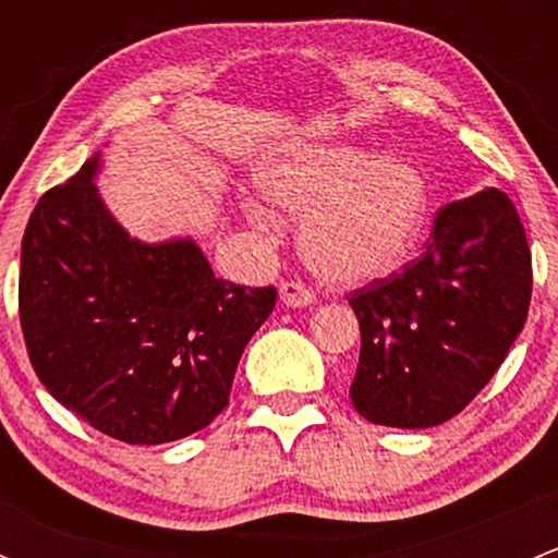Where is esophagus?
Wrapping results in <instances>:
<instances>
[{
    "mask_svg": "<svg viewBox=\"0 0 558 558\" xmlns=\"http://www.w3.org/2000/svg\"><path fill=\"white\" fill-rule=\"evenodd\" d=\"M280 300L289 307H307L315 300V294L302 280H283L280 283Z\"/></svg>",
    "mask_w": 558,
    "mask_h": 558,
    "instance_id": "obj_1",
    "label": "esophagus"
}]
</instances>
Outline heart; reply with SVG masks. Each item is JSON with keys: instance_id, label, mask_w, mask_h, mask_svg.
Wrapping results in <instances>:
<instances>
[{"instance_id": "obj_1", "label": "heart", "mask_w": 558, "mask_h": 558, "mask_svg": "<svg viewBox=\"0 0 558 558\" xmlns=\"http://www.w3.org/2000/svg\"><path fill=\"white\" fill-rule=\"evenodd\" d=\"M264 191L305 216L300 245L307 264L335 283H364L402 267L424 238L432 194L426 174L399 156L348 145H313L264 170ZM264 229L275 218L253 207Z\"/></svg>"}]
</instances>
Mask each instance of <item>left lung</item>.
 Listing matches in <instances>:
<instances>
[{
    "instance_id": "left-lung-1",
    "label": "left lung",
    "mask_w": 558,
    "mask_h": 558,
    "mask_svg": "<svg viewBox=\"0 0 558 558\" xmlns=\"http://www.w3.org/2000/svg\"><path fill=\"white\" fill-rule=\"evenodd\" d=\"M532 251L499 189L451 202L424 253L348 296L362 329L351 402L380 426L453 418L494 378L526 324Z\"/></svg>"
}]
</instances>
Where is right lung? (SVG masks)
Instances as JSON below:
<instances>
[{
    "mask_svg": "<svg viewBox=\"0 0 558 558\" xmlns=\"http://www.w3.org/2000/svg\"><path fill=\"white\" fill-rule=\"evenodd\" d=\"M99 156L39 196L21 243L19 318L39 384L107 437L159 446L229 404L278 289L216 278L191 240L145 245L92 183Z\"/></svg>",
    "mask_w": 558,
    "mask_h": 558,
    "instance_id": "add662e5",
    "label": "right lung"
}]
</instances>
